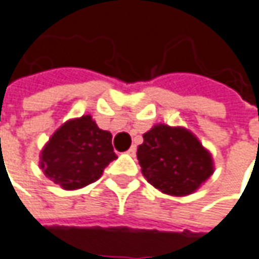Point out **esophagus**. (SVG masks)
Here are the masks:
<instances>
[{
	"instance_id": "34e87169",
	"label": "esophagus",
	"mask_w": 259,
	"mask_h": 259,
	"mask_svg": "<svg viewBox=\"0 0 259 259\" xmlns=\"http://www.w3.org/2000/svg\"><path fill=\"white\" fill-rule=\"evenodd\" d=\"M127 154H130V156H135V154H136V147H135V145L130 147L129 150H127Z\"/></svg>"
}]
</instances>
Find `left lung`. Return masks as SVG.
<instances>
[{"instance_id": "8db88e82", "label": "left lung", "mask_w": 259, "mask_h": 259, "mask_svg": "<svg viewBox=\"0 0 259 259\" xmlns=\"http://www.w3.org/2000/svg\"><path fill=\"white\" fill-rule=\"evenodd\" d=\"M142 176L166 195L193 193L213 172V157L199 139L184 127L156 124L138 147Z\"/></svg>"}]
</instances>
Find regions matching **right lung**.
I'll use <instances>...</instances> for the list:
<instances>
[{
	"label": "right lung",
	"mask_w": 259,
	"mask_h": 259,
	"mask_svg": "<svg viewBox=\"0 0 259 259\" xmlns=\"http://www.w3.org/2000/svg\"><path fill=\"white\" fill-rule=\"evenodd\" d=\"M117 159L112 135L99 129L91 115L66 121L40 154L45 176L66 190L80 189L99 180L103 169Z\"/></svg>",
	"instance_id": "right-lung-1"
}]
</instances>
